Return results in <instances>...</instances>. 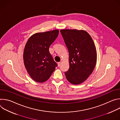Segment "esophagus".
Listing matches in <instances>:
<instances>
[{
    "label": "esophagus",
    "instance_id": "esophagus-1",
    "mask_svg": "<svg viewBox=\"0 0 120 120\" xmlns=\"http://www.w3.org/2000/svg\"><path fill=\"white\" fill-rule=\"evenodd\" d=\"M57 64H58V66L59 67V66H60V65H61V62H58V63H57Z\"/></svg>",
    "mask_w": 120,
    "mask_h": 120
}]
</instances>
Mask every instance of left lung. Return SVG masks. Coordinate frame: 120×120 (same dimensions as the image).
Instances as JSON below:
<instances>
[{
	"label": "left lung",
	"mask_w": 120,
	"mask_h": 120,
	"mask_svg": "<svg viewBox=\"0 0 120 120\" xmlns=\"http://www.w3.org/2000/svg\"><path fill=\"white\" fill-rule=\"evenodd\" d=\"M69 52V68L64 73L67 80L73 84L86 80L93 72L97 60L94 41L84 30H60Z\"/></svg>",
	"instance_id": "obj_1"
}]
</instances>
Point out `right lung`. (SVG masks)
Here are the masks:
<instances>
[{
	"label": "right lung",
	"instance_id": "obj_1",
	"mask_svg": "<svg viewBox=\"0 0 120 120\" xmlns=\"http://www.w3.org/2000/svg\"><path fill=\"white\" fill-rule=\"evenodd\" d=\"M58 34L57 29L35 33L26 44L23 53L24 65L30 77L37 82L46 81L57 66L49 48Z\"/></svg>",
	"mask_w": 120,
	"mask_h": 120
}]
</instances>
